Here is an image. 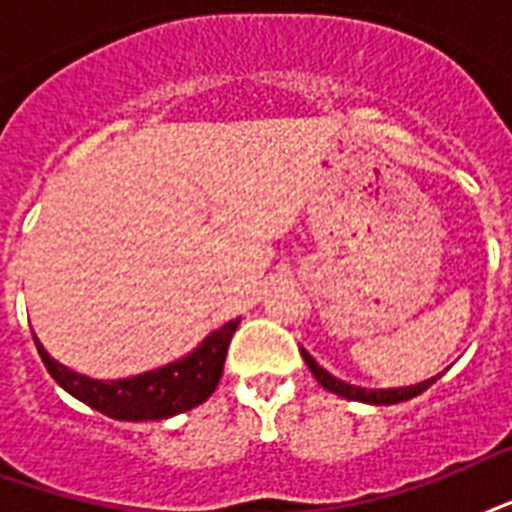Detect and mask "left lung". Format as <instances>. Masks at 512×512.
<instances>
[{
    "mask_svg": "<svg viewBox=\"0 0 512 512\" xmlns=\"http://www.w3.org/2000/svg\"><path fill=\"white\" fill-rule=\"evenodd\" d=\"M300 353H303L305 364H308V369H311L313 377L319 380V385H324L329 393H337V396L348 398V401H361V404H374V406L401 404V401H409V398L420 396L422 390H428L430 385H433V382L441 377V374H438V377H430V380L417 382V385H406V388H388V390L356 388V385H348V382H342V380H337V377H332L327 369H321V366L313 361V356L305 348H300Z\"/></svg>",
    "mask_w": 512,
    "mask_h": 512,
    "instance_id": "1",
    "label": "left lung"
}]
</instances>
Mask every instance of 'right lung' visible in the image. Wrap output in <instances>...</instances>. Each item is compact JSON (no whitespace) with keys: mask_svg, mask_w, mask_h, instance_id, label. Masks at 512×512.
I'll list each match as a JSON object with an SVG mask.
<instances>
[{"mask_svg":"<svg viewBox=\"0 0 512 512\" xmlns=\"http://www.w3.org/2000/svg\"><path fill=\"white\" fill-rule=\"evenodd\" d=\"M236 327H239V319L228 321L212 335L204 337L199 348L191 350L188 356L159 366L154 372L135 374V377H124V380H92L79 372H71L68 366L58 364L36 337L34 342L47 372L60 388L106 417L143 422L167 420L180 412H188L215 393L217 382L223 377L228 342H231Z\"/></svg>","mask_w":512,"mask_h":512,"instance_id":"1","label":"right lung"}]
</instances>
